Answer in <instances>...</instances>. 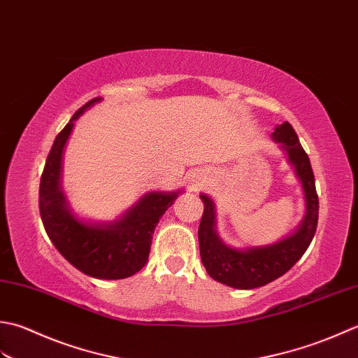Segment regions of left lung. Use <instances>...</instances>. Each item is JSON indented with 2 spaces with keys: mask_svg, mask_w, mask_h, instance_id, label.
Returning <instances> with one entry per match:
<instances>
[{
  "mask_svg": "<svg viewBox=\"0 0 358 358\" xmlns=\"http://www.w3.org/2000/svg\"><path fill=\"white\" fill-rule=\"evenodd\" d=\"M272 138L286 152L289 164L294 166L301 182L306 215L292 235L273 244L236 249L225 244L216 230V207L213 199L201 194L203 213L198 238L202 264L211 278L235 289H257L280 278L308 250L317 230L318 196L310 160L303 150L295 129L289 122L275 128Z\"/></svg>",
  "mask_w": 358,
  "mask_h": 358,
  "instance_id": "1",
  "label": "left lung"
}]
</instances>
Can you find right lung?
<instances>
[{"label": "right lung", "instance_id": "obj_1", "mask_svg": "<svg viewBox=\"0 0 358 358\" xmlns=\"http://www.w3.org/2000/svg\"><path fill=\"white\" fill-rule=\"evenodd\" d=\"M99 101L100 97L80 108L55 137L40 180V215L55 249L80 272L99 280H122L147 264L156 225L184 189L145 193L114 221H86L74 213L62 188L63 151L74 122Z\"/></svg>", "mask_w": 358, "mask_h": 358}]
</instances>
